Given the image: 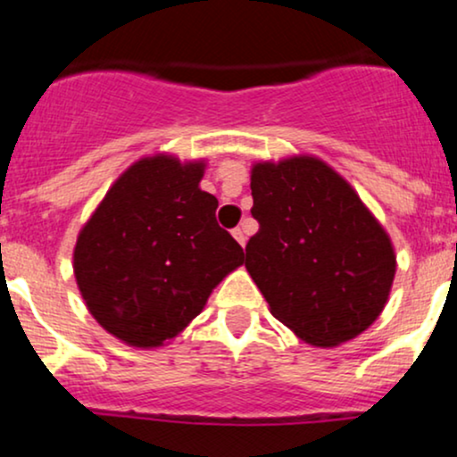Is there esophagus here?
I'll return each mask as SVG.
<instances>
[{"label":"esophagus","instance_id":"34e87169","mask_svg":"<svg viewBox=\"0 0 457 457\" xmlns=\"http://www.w3.org/2000/svg\"><path fill=\"white\" fill-rule=\"evenodd\" d=\"M232 236L236 240H238V245L240 246H245L246 245V236H245V232L240 228H236V229H232Z\"/></svg>","mask_w":457,"mask_h":457}]
</instances>
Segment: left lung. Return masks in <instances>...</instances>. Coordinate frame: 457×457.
<instances>
[{"label": "left lung", "mask_w": 457, "mask_h": 457, "mask_svg": "<svg viewBox=\"0 0 457 457\" xmlns=\"http://www.w3.org/2000/svg\"><path fill=\"white\" fill-rule=\"evenodd\" d=\"M258 234L245 266L270 313L303 342L333 348L370 328L389 301L395 251L356 191L316 156L255 162Z\"/></svg>", "instance_id": "8db88e82"}]
</instances>
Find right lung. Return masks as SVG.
<instances>
[{
    "instance_id": "add662e5",
    "label": "right lung",
    "mask_w": 457,
    "mask_h": 457,
    "mask_svg": "<svg viewBox=\"0 0 457 457\" xmlns=\"http://www.w3.org/2000/svg\"><path fill=\"white\" fill-rule=\"evenodd\" d=\"M204 167L170 154L133 162L79 232V292L96 322L135 348L174 339L245 262L219 228L217 197L199 188Z\"/></svg>"
}]
</instances>
